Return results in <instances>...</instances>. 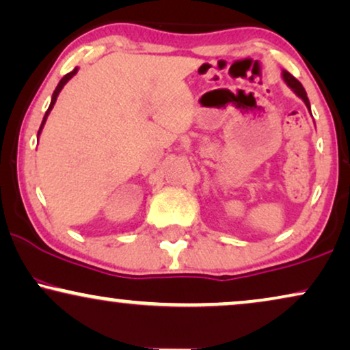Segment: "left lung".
<instances>
[{
	"label": "left lung",
	"mask_w": 350,
	"mask_h": 350,
	"mask_svg": "<svg viewBox=\"0 0 350 350\" xmlns=\"http://www.w3.org/2000/svg\"><path fill=\"white\" fill-rule=\"evenodd\" d=\"M282 79H284V82L287 83V87H289L291 90H293L294 94L299 96V98H302L305 106H307V108H308V111H310V101H308V98H307V92H305V88L302 87V83H300L294 76H291V74L287 72V70H282Z\"/></svg>",
	"instance_id": "8db88e82"
}]
</instances>
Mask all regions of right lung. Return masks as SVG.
I'll return each mask as SVG.
<instances>
[{
  "mask_svg": "<svg viewBox=\"0 0 350 350\" xmlns=\"http://www.w3.org/2000/svg\"><path fill=\"white\" fill-rule=\"evenodd\" d=\"M77 74V68L72 70V72H69V74H66V76L61 79L59 81V83H57V87L55 88V92H53V96H51V103H50V106H48V109H46V113H45V116H43V121H42V126H40V129H38V135H40V132H42V129H43V126H45V122H46V118H48V114H50V111L53 109V106H55V103H56V98H57V95H59V92L63 90V87L66 85V83H68L70 79H72L74 76H76Z\"/></svg>",
  "mask_w": 350,
  "mask_h": 350,
  "instance_id": "right-lung-1",
  "label": "right lung"
}]
</instances>
